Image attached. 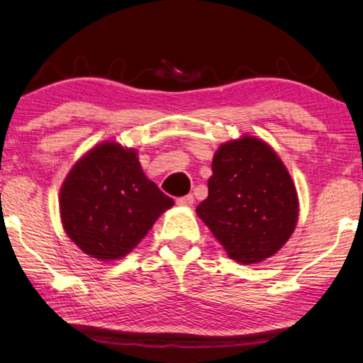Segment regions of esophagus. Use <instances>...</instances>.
I'll return each instance as SVG.
<instances>
[{
	"instance_id": "obj_1",
	"label": "esophagus",
	"mask_w": 363,
	"mask_h": 363,
	"mask_svg": "<svg viewBox=\"0 0 363 363\" xmlns=\"http://www.w3.org/2000/svg\"><path fill=\"white\" fill-rule=\"evenodd\" d=\"M193 196L191 195H186V196H182V198H178L177 200V205L178 206H183V208H190L191 205H193Z\"/></svg>"
}]
</instances>
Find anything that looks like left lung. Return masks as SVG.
Instances as JSON below:
<instances>
[{"label":"left lung","mask_w":363,"mask_h":363,"mask_svg":"<svg viewBox=\"0 0 363 363\" xmlns=\"http://www.w3.org/2000/svg\"><path fill=\"white\" fill-rule=\"evenodd\" d=\"M211 170L196 215L236 262L274 256L299 218L296 185L277 153L261 138L242 135L218 147Z\"/></svg>","instance_id":"left-lung-1"}]
</instances>
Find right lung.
I'll use <instances>...</instances> for the list:
<instances>
[{
  "label": "right lung",
  "mask_w": 363,
  "mask_h": 363,
  "mask_svg": "<svg viewBox=\"0 0 363 363\" xmlns=\"http://www.w3.org/2000/svg\"><path fill=\"white\" fill-rule=\"evenodd\" d=\"M175 201L148 180L135 148L102 142L74 163L59 193L69 240L87 256H127Z\"/></svg>",
  "instance_id": "1"
}]
</instances>
